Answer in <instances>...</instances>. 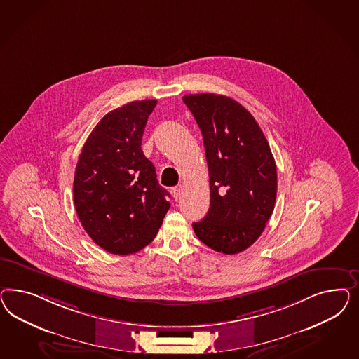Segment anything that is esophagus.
I'll list each match as a JSON object with an SVG mask.
<instances>
[{
	"label": "esophagus",
	"mask_w": 359,
	"mask_h": 359,
	"mask_svg": "<svg viewBox=\"0 0 359 359\" xmlns=\"http://www.w3.org/2000/svg\"><path fill=\"white\" fill-rule=\"evenodd\" d=\"M171 194H172V197H174L175 200H177V198L180 197V195H182V185H179V187H175V188H172Z\"/></svg>",
	"instance_id": "34e87169"
}]
</instances>
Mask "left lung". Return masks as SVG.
Listing matches in <instances>:
<instances>
[{
	"label": "left lung",
	"mask_w": 359,
	"mask_h": 359,
	"mask_svg": "<svg viewBox=\"0 0 359 359\" xmlns=\"http://www.w3.org/2000/svg\"><path fill=\"white\" fill-rule=\"evenodd\" d=\"M203 134L210 207L192 226L197 238L224 254L246 250L271 217L278 188L276 164L258 122L233 98L185 95Z\"/></svg>",
	"instance_id": "left-lung-1"
}]
</instances>
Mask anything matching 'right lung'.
Here are the masks:
<instances>
[{
    "label": "right lung",
    "instance_id": "obj_1",
    "mask_svg": "<svg viewBox=\"0 0 359 359\" xmlns=\"http://www.w3.org/2000/svg\"><path fill=\"white\" fill-rule=\"evenodd\" d=\"M156 100L109 111L89 134L77 161L74 201L88 236L104 250L128 255L149 245L170 209V194L142 151Z\"/></svg>",
    "mask_w": 359,
    "mask_h": 359
}]
</instances>
